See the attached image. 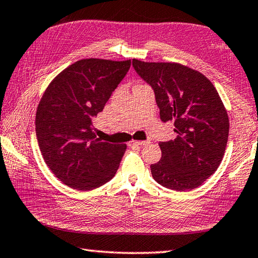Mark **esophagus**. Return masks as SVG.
I'll return each mask as SVG.
<instances>
[{"label": "esophagus", "mask_w": 258, "mask_h": 258, "mask_svg": "<svg viewBox=\"0 0 258 258\" xmlns=\"http://www.w3.org/2000/svg\"><path fill=\"white\" fill-rule=\"evenodd\" d=\"M150 143V141H132L130 145H137V147H145Z\"/></svg>", "instance_id": "1"}]
</instances>
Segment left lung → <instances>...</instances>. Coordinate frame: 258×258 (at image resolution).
<instances>
[{
  "mask_svg": "<svg viewBox=\"0 0 258 258\" xmlns=\"http://www.w3.org/2000/svg\"><path fill=\"white\" fill-rule=\"evenodd\" d=\"M153 89L162 121L174 120L177 137L160 142V161L150 166L158 184L178 191L193 189L222 161L229 135L227 110L217 89L202 73L178 63L132 60Z\"/></svg>",
  "mask_w": 258,
  "mask_h": 258,
  "instance_id": "8db88e82",
  "label": "left lung"
}]
</instances>
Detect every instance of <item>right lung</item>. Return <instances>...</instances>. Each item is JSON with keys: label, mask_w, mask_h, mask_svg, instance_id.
Returning <instances> with one entry per match:
<instances>
[{"label": "right lung", "mask_w": 258, "mask_h": 258, "mask_svg": "<svg viewBox=\"0 0 258 258\" xmlns=\"http://www.w3.org/2000/svg\"><path fill=\"white\" fill-rule=\"evenodd\" d=\"M130 68L131 59L78 60L50 82L41 98L36 114L37 141L46 165L71 188H98L118 169L126 144L102 142L92 119Z\"/></svg>", "instance_id": "right-lung-1"}]
</instances>
